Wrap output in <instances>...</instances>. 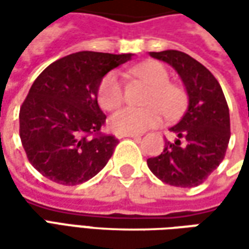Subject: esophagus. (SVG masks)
<instances>
[{
	"label": "esophagus",
	"instance_id": "obj_1",
	"mask_svg": "<svg viewBox=\"0 0 249 249\" xmlns=\"http://www.w3.org/2000/svg\"><path fill=\"white\" fill-rule=\"evenodd\" d=\"M124 137L136 139V137H140V134H137V133H118V139H124Z\"/></svg>",
	"mask_w": 249,
	"mask_h": 249
}]
</instances>
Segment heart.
I'll return each mask as SVG.
<instances>
[{
	"mask_svg": "<svg viewBox=\"0 0 249 249\" xmlns=\"http://www.w3.org/2000/svg\"><path fill=\"white\" fill-rule=\"evenodd\" d=\"M133 73L151 87L144 108L126 107L116 110L109 119L110 129L118 133H142L158 126L163 115L172 119L186 105L187 94L183 87L170 82L166 68L159 62H145L137 66ZM98 102L105 110L116 109L124 100L123 83L118 73H108L98 86Z\"/></svg>",
	"mask_w": 249,
	"mask_h": 249,
	"instance_id": "1",
	"label": "heart"
}]
</instances>
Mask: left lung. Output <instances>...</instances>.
<instances>
[{
    "label": "left lung",
    "instance_id": "1",
    "mask_svg": "<svg viewBox=\"0 0 249 249\" xmlns=\"http://www.w3.org/2000/svg\"><path fill=\"white\" fill-rule=\"evenodd\" d=\"M149 55L175 68L186 87L188 107L170 127L176 141H166L163 151L147 159V165L166 184L199 186L220 165L229 145L230 115L225 94L215 76L190 55L176 50Z\"/></svg>",
    "mask_w": 249,
    "mask_h": 249
}]
</instances>
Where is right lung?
Masks as SVG:
<instances>
[{
  "label": "right lung",
  "instance_id": "add662e5",
  "mask_svg": "<svg viewBox=\"0 0 249 249\" xmlns=\"http://www.w3.org/2000/svg\"><path fill=\"white\" fill-rule=\"evenodd\" d=\"M130 59L131 53H71L34 80L20 107L19 134L29 162L44 177L76 186L108 163L119 141L101 133L107 116L97 101L98 86Z\"/></svg>",
  "mask_w": 249,
  "mask_h": 249
}]
</instances>
